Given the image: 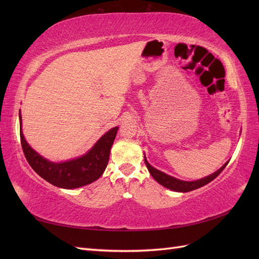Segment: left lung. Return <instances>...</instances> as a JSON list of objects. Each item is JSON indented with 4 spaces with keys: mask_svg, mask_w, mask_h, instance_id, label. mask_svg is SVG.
<instances>
[{
    "mask_svg": "<svg viewBox=\"0 0 259 259\" xmlns=\"http://www.w3.org/2000/svg\"><path fill=\"white\" fill-rule=\"evenodd\" d=\"M145 163H146V166H147V168L149 170V173L151 174V176L160 185H162L163 187H165V188H168V189H170V190H174V191L188 192V191H192V190L198 189V188H201L203 186H205L208 183H210L211 180H214L224 170V168L227 166V164L229 163V161L226 162L221 168L215 171V173H213V174L207 176V177L202 178V179L194 180V182H185V180H179V179H177L175 177H171V176H169V175H167L165 173H163V171H161L159 169L154 168L153 166H151L150 164L148 163L146 156H145Z\"/></svg>",
    "mask_w": 259,
    "mask_h": 259,
    "instance_id": "1",
    "label": "left lung"
}]
</instances>
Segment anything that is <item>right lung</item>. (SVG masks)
Returning a JSON list of instances; mask_svg holds the SVG:
<instances>
[{"mask_svg":"<svg viewBox=\"0 0 259 259\" xmlns=\"http://www.w3.org/2000/svg\"><path fill=\"white\" fill-rule=\"evenodd\" d=\"M19 119L22 151L30 166L46 182L64 189H74L92 184L103 175L108 165L110 149L119 127L116 126L108 131L88 153L80 158L67 162L54 163L44 159L28 145L21 132V115Z\"/></svg>","mask_w":259,"mask_h":259,"instance_id":"right-lung-1","label":"right lung"}]
</instances>
